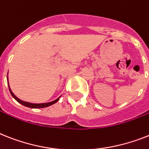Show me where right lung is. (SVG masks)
I'll return each instance as SVG.
<instances>
[{
    "label": "right lung",
    "instance_id": "obj_1",
    "mask_svg": "<svg viewBox=\"0 0 149 149\" xmlns=\"http://www.w3.org/2000/svg\"><path fill=\"white\" fill-rule=\"evenodd\" d=\"M7 84H8V77H7ZM8 87H9V90H10V92L11 95L13 96V97L17 100L18 103L19 104H21L22 105L25 106V107H27L29 108H44V107H49V106L52 105V104H55L56 102L58 101V100H59L60 97L58 98H57L56 100H53V101L49 102V103H44V104H32V103H28V102H25V101H23L21 100H19V98H17L13 93L12 92V91L10 90V88L9 86V84H8Z\"/></svg>",
    "mask_w": 149,
    "mask_h": 149
}]
</instances>
